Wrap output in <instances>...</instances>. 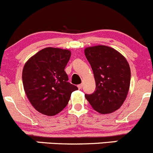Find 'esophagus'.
<instances>
[{
    "mask_svg": "<svg viewBox=\"0 0 153 153\" xmlns=\"http://www.w3.org/2000/svg\"><path fill=\"white\" fill-rule=\"evenodd\" d=\"M78 88H79V89H81L82 88V84L78 85Z\"/></svg>",
    "mask_w": 153,
    "mask_h": 153,
    "instance_id": "esophagus-1",
    "label": "esophagus"
}]
</instances>
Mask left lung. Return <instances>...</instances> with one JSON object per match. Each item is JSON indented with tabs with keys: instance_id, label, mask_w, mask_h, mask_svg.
<instances>
[{
	"instance_id": "1",
	"label": "left lung",
	"mask_w": 153,
	"mask_h": 153,
	"mask_svg": "<svg viewBox=\"0 0 153 153\" xmlns=\"http://www.w3.org/2000/svg\"><path fill=\"white\" fill-rule=\"evenodd\" d=\"M96 82V90L85 98L94 109L101 114L118 109L126 100L131 71L126 59L113 48L104 45L85 50Z\"/></svg>"
}]
</instances>
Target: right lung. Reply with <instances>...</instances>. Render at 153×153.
<instances>
[{"instance_id": "add662e5", "label": "right lung", "mask_w": 153, "mask_h": 153, "mask_svg": "<svg viewBox=\"0 0 153 153\" xmlns=\"http://www.w3.org/2000/svg\"><path fill=\"white\" fill-rule=\"evenodd\" d=\"M71 53L46 48L32 56L22 72L24 88L30 103L48 116L59 113L68 103L71 93L78 89L68 82L65 71Z\"/></svg>"}]
</instances>
